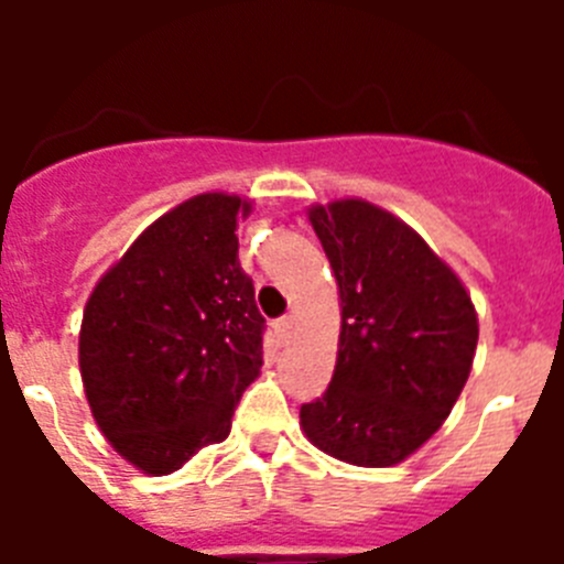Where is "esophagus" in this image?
Listing matches in <instances>:
<instances>
[{"label":"esophagus","instance_id":"1","mask_svg":"<svg viewBox=\"0 0 564 564\" xmlns=\"http://www.w3.org/2000/svg\"><path fill=\"white\" fill-rule=\"evenodd\" d=\"M273 330L279 333V338H282V341H288V338H291V330H293V318L291 316L276 318V322H273Z\"/></svg>","mask_w":564,"mask_h":564}]
</instances>
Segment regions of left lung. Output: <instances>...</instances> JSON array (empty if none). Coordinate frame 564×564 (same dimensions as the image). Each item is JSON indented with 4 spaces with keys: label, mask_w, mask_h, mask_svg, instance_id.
Listing matches in <instances>:
<instances>
[{
    "label": "left lung",
    "mask_w": 564,
    "mask_h": 564,
    "mask_svg": "<svg viewBox=\"0 0 564 564\" xmlns=\"http://www.w3.org/2000/svg\"><path fill=\"white\" fill-rule=\"evenodd\" d=\"M336 273L341 336L330 387L302 403L327 455L383 468L421 449L471 372L477 313L460 279L406 223L364 200L311 208Z\"/></svg>",
    "instance_id": "obj_1"
}]
</instances>
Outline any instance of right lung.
Here are the masks:
<instances>
[{"label": "right lung", "instance_id": "1", "mask_svg": "<svg viewBox=\"0 0 564 564\" xmlns=\"http://www.w3.org/2000/svg\"><path fill=\"white\" fill-rule=\"evenodd\" d=\"M251 203L197 194L154 220L84 307L78 364L96 423L132 466L172 475L226 441L262 367L265 318L239 265Z\"/></svg>", "mask_w": 564, "mask_h": 564}]
</instances>
